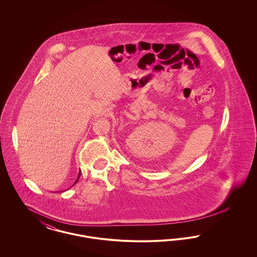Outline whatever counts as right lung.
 <instances>
[{
	"mask_svg": "<svg viewBox=\"0 0 257 257\" xmlns=\"http://www.w3.org/2000/svg\"><path fill=\"white\" fill-rule=\"evenodd\" d=\"M80 175H81V172H79V175H78V178H77V180H76V182H75V183H77V182H78V180H79V178H80Z\"/></svg>",
	"mask_w": 257,
	"mask_h": 257,
	"instance_id": "1",
	"label": "right lung"
}]
</instances>
